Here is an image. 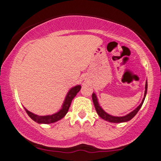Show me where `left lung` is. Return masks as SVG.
I'll return each instance as SVG.
<instances>
[{"label": "left lung", "mask_w": 161, "mask_h": 161, "mask_svg": "<svg viewBox=\"0 0 161 161\" xmlns=\"http://www.w3.org/2000/svg\"><path fill=\"white\" fill-rule=\"evenodd\" d=\"M147 81H146V86H145V93H144V97L142 100V103L131 112H130L128 114L125 115V116H121V117H118V116H113V115L109 114L107 112H105L103 111V108L100 106L98 103V99H97V95L95 93L92 94V102L94 103V106H95V109L97 111V113L98 114L99 116L102 118V119L105 120V121H108L109 122H112V123H121V122H126V121H130L131 118H134L136 116V114L138 113V111H139V109L142 107V103H143L144 100H145L146 95H147Z\"/></svg>", "instance_id": "1"}]
</instances>
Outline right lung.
Returning <instances> with one entry per match:
<instances>
[{"mask_svg": "<svg viewBox=\"0 0 161 161\" xmlns=\"http://www.w3.org/2000/svg\"><path fill=\"white\" fill-rule=\"evenodd\" d=\"M80 90V85H77L71 88L69 92H68L67 95H66L65 99H64V103H63L61 109H60L58 112H56L55 114H53L40 116V115H37L32 113V112L28 111L25 108H25V111L28 114L29 116H30L34 121L39 123V124H51V123H54L56 122V121H59V120L62 119V118L65 116L66 114L69 111V108H70L71 100H72L73 99H74V97L77 95V93L79 92Z\"/></svg>", "mask_w": 161, "mask_h": 161, "instance_id": "right-lung-1", "label": "right lung"}]
</instances>
